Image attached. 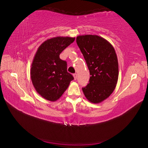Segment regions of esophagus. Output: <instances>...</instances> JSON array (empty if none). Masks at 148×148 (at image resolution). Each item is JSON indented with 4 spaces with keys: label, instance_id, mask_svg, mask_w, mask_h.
Here are the masks:
<instances>
[{
    "label": "esophagus",
    "instance_id": "34e87169",
    "mask_svg": "<svg viewBox=\"0 0 148 148\" xmlns=\"http://www.w3.org/2000/svg\"><path fill=\"white\" fill-rule=\"evenodd\" d=\"M73 76H74V79L76 80L77 78V74L76 73H74V74H73Z\"/></svg>",
    "mask_w": 148,
    "mask_h": 148
}]
</instances>
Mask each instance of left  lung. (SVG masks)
I'll use <instances>...</instances> for the list:
<instances>
[{"label":"left lung","instance_id":"1","mask_svg":"<svg viewBox=\"0 0 148 148\" xmlns=\"http://www.w3.org/2000/svg\"><path fill=\"white\" fill-rule=\"evenodd\" d=\"M76 42L91 75L82 91L89 101L98 103L112 93L117 82L119 64L115 51L110 43L97 35L79 36Z\"/></svg>","mask_w":148,"mask_h":148}]
</instances>
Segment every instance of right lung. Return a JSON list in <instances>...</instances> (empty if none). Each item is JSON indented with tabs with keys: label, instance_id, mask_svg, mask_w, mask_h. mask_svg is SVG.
Returning a JSON list of instances; mask_svg holds the SVG:
<instances>
[{
	"label": "right lung",
	"instance_id": "add662e5",
	"mask_svg": "<svg viewBox=\"0 0 148 148\" xmlns=\"http://www.w3.org/2000/svg\"><path fill=\"white\" fill-rule=\"evenodd\" d=\"M75 38L56 37L47 40L38 49L31 69V78L36 91L49 101H56L68 88L73 75L67 72L66 60L60 54Z\"/></svg>",
	"mask_w": 148,
	"mask_h": 148
}]
</instances>
